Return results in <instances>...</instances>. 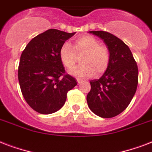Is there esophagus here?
Wrapping results in <instances>:
<instances>
[{"label":"esophagus","instance_id":"obj_1","mask_svg":"<svg viewBox=\"0 0 152 152\" xmlns=\"http://www.w3.org/2000/svg\"><path fill=\"white\" fill-rule=\"evenodd\" d=\"M77 83H78V84H80L81 83V80L80 79H77Z\"/></svg>","mask_w":152,"mask_h":152}]
</instances>
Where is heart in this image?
<instances>
[{
    "label": "heart",
    "mask_w": 152,
    "mask_h": 152,
    "mask_svg": "<svg viewBox=\"0 0 152 152\" xmlns=\"http://www.w3.org/2000/svg\"><path fill=\"white\" fill-rule=\"evenodd\" d=\"M83 53L80 58L82 63L70 71L78 78H90L94 75L100 76L107 70L110 61V54L107 47L100 45L95 37L86 34L76 38L72 46L64 42L59 50V57L66 69H71L76 61V54Z\"/></svg>",
    "instance_id": "heart-1"
}]
</instances>
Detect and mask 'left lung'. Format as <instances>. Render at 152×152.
<instances>
[{"label": "left lung", "mask_w": 152, "mask_h": 152, "mask_svg": "<svg viewBox=\"0 0 152 152\" xmlns=\"http://www.w3.org/2000/svg\"><path fill=\"white\" fill-rule=\"evenodd\" d=\"M89 33L103 40L110 51V61L101 78L90 81L88 105L96 115L113 118L125 110L134 96L138 84V67L130 49L122 40L102 31Z\"/></svg>", "instance_id": "1"}]
</instances>
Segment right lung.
Here are the masks:
<instances>
[{"instance_id": "right-lung-1", "label": "right lung", "mask_w": 152, "mask_h": 152, "mask_svg": "<svg viewBox=\"0 0 152 152\" xmlns=\"http://www.w3.org/2000/svg\"><path fill=\"white\" fill-rule=\"evenodd\" d=\"M76 32L49 29L32 39L20 57L18 79L24 99L34 110L50 114L64 106L67 93L77 84L65 73L59 50Z\"/></svg>"}]
</instances>
